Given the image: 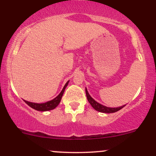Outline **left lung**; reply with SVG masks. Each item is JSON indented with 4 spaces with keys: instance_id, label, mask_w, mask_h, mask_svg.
Segmentation results:
<instances>
[{
    "instance_id": "8db88e82",
    "label": "left lung",
    "mask_w": 156,
    "mask_h": 156,
    "mask_svg": "<svg viewBox=\"0 0 156 156\" xmlns=\"http://www.w3.org/2000/svg\"><path fill=\"white\" fill-rule=\"evenodd\" d=\"M85 90H86L87 98V100H88V101L90 102V104L91 105L92 107L94 108L96 111H99V112L106 113V114H111V113L117 112V111H119V110L122 109V108L125 107L126 106V105H125L121 106V107H117V108H109V107H107V106H105V105H103L97 102L96 100L93 99V98L91 97L89 93H88L87 87L85 88Z\"/></svg>"
}]
</instances>
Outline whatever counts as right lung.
Here are the masks:
<instances>
[{"label": "right lung", "mask_w": 156, "mask_h": 156, "mask_svg": "<svg viewBox=\"0 0 156 156\" xmlns=\"http://www.w3.org/2000/svg\"><path fill=\"white\" fill-rule=\"evenodd\" d=\"M69 82V81H68L66 83L64 87H63V90H62L61 92L59 93L58 96H57V97H55L54 99L51 100V101H48L45 103H35V102H31V101L24 100V102H25L26 104L28 105L30 108H34V110H37V111H51V110L55 109V108H56L59 104H60V101H61V99H62V96H63L66 87L67 85H68Z\"/></svg>", "instance_id": "obj_1"}]
</instances>
